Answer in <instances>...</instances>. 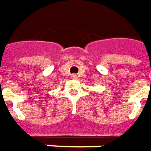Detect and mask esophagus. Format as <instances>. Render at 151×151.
Listing matches in <instances>:
<instances>
[{
  "instance_id": "obj_1",
  "label": "esophagus",
  "mask_w": 151,
  "mask_h": 151,
  "mask_svg": "<svg viewBox=\"0 0 151 151\" xmlns=\"http://www.w3.org/2000/svg\"><path fill=\"white\" fill-rule=\"evenodd\" d=\"M71 78H72L73 80H76V79H77V76L74 74V75H72V76H71Z\"/></svg>"
}]
</instances>
